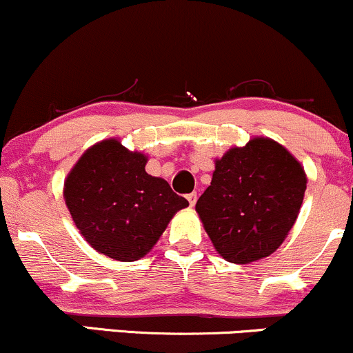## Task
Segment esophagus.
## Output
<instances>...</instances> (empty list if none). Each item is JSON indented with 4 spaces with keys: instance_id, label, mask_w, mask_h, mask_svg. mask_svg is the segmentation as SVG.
Returning <instances> with one entry per match:
<instances>
[{
    "instance_id": "esophagus-1",
    "label": "esophagus",
    "mask_w": 353,
    "mask_h": 353,
    "mask_svg": "<svg viewBox=\"0 0 353 353\" xmlns=\"http://www.w3.org/2000/svg\"><path fill=\"white\" fill-rule=\"evenodd\" d=\"M196 193H190V195H187V200H188V203H190V207H195V203H196Z\"/></svg>"
}]
</instances>
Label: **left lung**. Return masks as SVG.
<instances>
[{"label":"left lung","instance_id":"obj_1","mask_svg":"<svg viewBox=\"0 0 353 353\" xmlns=\"http://www.w3.org/2000/svg\"><path fill=\"white\" fill-rule=\"evenodd\" d=\"M305 190L307 175L296 158L270 138L256 137L215 161L212 183L195 210L215 250L243 265L283 243Z\"/></svg>","mask_w":353,"mask_h":353}]
</instances>
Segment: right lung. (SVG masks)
Returning a JSON list of instances; mask_svg holds the SVG:
<instances>
[{
	"instance_id": "obj_1",
	"label": "right lung",
	"mask_w": 353,
	"mask_h": 353,
	"mask_svg": "<svg viewBox=\"0 0 353 353\" xmlns=\"http://www.w3.org/2000/svg\"><path fill=\"white\" fill-rule=\"evenodd\" d=\"M146 161L110 138L86 150L65 180L77 228L94 250L120 262L145 256L173 215L188 207L168 181L145 172Z\"/></svg>"
}]
</instances>
